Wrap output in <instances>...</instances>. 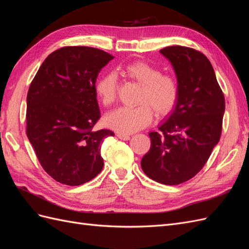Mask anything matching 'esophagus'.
I'll return each instance as SVG.
<instances>
[{
	"label": "esophagus",
	"instance_id": "obj_1",
	"mask_svg": "<svg viewBox=\"0 0 249 249\" xmlns=\"http://www.w3.org/2000/svg\"><path fill=\"white\" fill-rule=\"evenodd\" d=\"M117 137L119 138V139H122V140H129L131 137H130V135H126V134H122V133H118L117 134Z\"/></svg>",
	"mask_w": 249,
	"mask_h": 249
}]
</instances>
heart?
Returning <instances> with one entry per match:
<instances>
[{
    "instance_id": "1",
    "label": "heart",
    "mask_w": 249,
    "mask_h": 249,
    "mask_svg": "<svg viewBox=\"0 0 249 249\" xmlns=\"http://www.w3.org/2000/svg\"><path fill=\"white\" fill-rule=\"evenodd\" d=\"M126 78L138 83L141 90L138 93L137 107H120L110 112L104 118V124L110 129L122 134L137 132L148 125L157 116H165L176 107L178 99L177 80L169 74L146 62H134L124 70ZM118 92V82L115 74L103 76L95 84V94L101 104L109 107L115 102Z\"/></svg>"
}]
</instances>
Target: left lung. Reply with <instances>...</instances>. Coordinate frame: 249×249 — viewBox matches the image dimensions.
Listing matches in <instances>:
<instances>
[{
	"instance_id": "1",
	"label": "left lung",
	"mask_w": 249,
	"mask_h": 249,
	"mask_svg": "<svg viewBox=\"0 0 249 249\" xmlns=\"http://www.w3.org/2000/svg\"><path fill=\"white\" fill-rule=\"evenodd\" d=\"M176 71L178 99L175 109L150 132V148L141 160L145 175L164 185H178L202 169L219 142L224 95L209 59L191 48L160 51Z\"/></svg>"
}]
</instances>
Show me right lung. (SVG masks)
<instances>
[{"label":"right lung","mask_w":249,"mask_h":249,"mask_svg":"<svg viewBox=\"0 0 249 249\" xmlns=\"http://www.w3.org/2000/svg\"><path fill=\"white\" fill-rule=\"evenodd\" d=\"M114 58L89 47H64L44 60L27 95V136L42 168L57 182L79 186L102 171L97 74Z\"/></svg>","instance_id":"obj_1"}]
</instances>
